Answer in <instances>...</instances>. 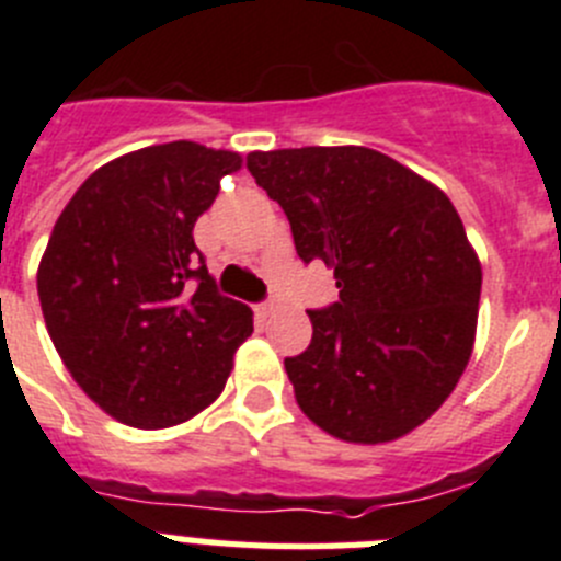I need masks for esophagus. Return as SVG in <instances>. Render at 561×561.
<instances>
[{
    "label": "esophagus",
    "mask_w": 561,
    "mask_h": 561,
    "mask_svg": "<svg viewBox=\"0 0 561 561\" xmlns=\"http://www.w3.org/2000/svg\"><path fill=\"white\" fill-rule=\"evenodd\" d=\"M275 309H277L275 300H264V304L257 306V314H261V317H270V314H275Z\"/></svg>",
    "instance_id": "esophagus-1"
}]
</instances>
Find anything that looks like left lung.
<instances>
[{
  "label": "left lung",
  "mask_w": 561,
  "mask_h": 561,
  "mask_svg": "<svg viewBox=\"0 0 561 561\" xmlns=\"http://www.w3.org/2000/svg\"><path fill=\"white\" fill-rule=\"evenodd\" d=\"M247 171L284 207L300 261L331 266L340 289L284 359L300 410L354 444L424 424L472 356L483 280L447 193L362 146L252 151Z\"/></svg>",
  "instance_id": "1"
}]
</instances>
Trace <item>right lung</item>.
<instances>
[{
	"instance_id": "1",
	"label": "right lung",
	"mask_w": 561,
	"mask_h": 561,
	"mask_svg": "<svg viewBox=\"0 0 561 561\" xmlns=\"http://www.w3.org/2000/svg\"><path fill=\"white\" fill-rule=\"evenodd\" d=\"M241 157L191 140L98 168L38 264L49 340L83 393L128 427L182 424L225 390L250 306L219 295L193 225Z\"/></svg>"
}]
</instances>
